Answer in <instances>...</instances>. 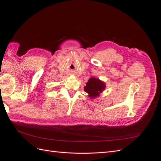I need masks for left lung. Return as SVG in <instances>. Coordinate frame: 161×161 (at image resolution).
<instances>
[{"label": "left lung", "mask_w": 161, "mask_h": 161, "mask_svg": "<svg viewBox=\"0 0 161 161\" xmlns=\"http://www.w3.org/2000/svg\"><path fill=\"white\" fill-rule=\"evenodd\" d=\"M105 85L104 82L99 80L98 79L92 77L89 79L86 83V86L84 87L85 91L88 93L90 97L94 98L99 96L101 92L105 89Z\"/></svg>", "instance_id": "obj_1"}]
</instances>
